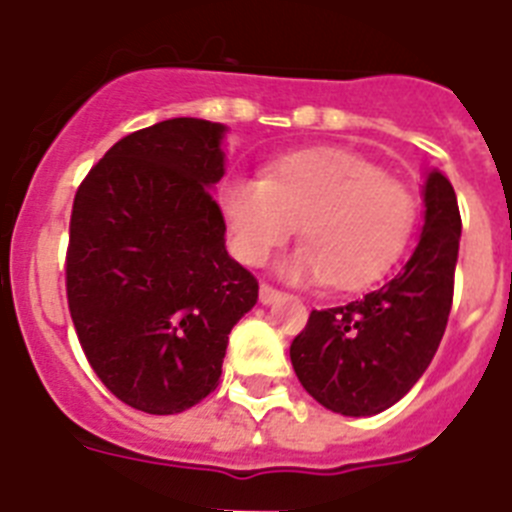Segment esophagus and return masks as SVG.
<instances>
[{"label": "esophagus", "mask_w": 512, "mask_h": 512, "mask_svg": "<svg viewBox=\"0 0 512 512\" xmlns=\"http://www.w3.org/2000/svg\"><path fill=\"white\" fill-rule=\"evenodd\" d=\"M281 296H283L281 289H276V286H270V283H260V302H263V304L278 302Z\"/></svg>", "instance_id": "1"}]
</instances>
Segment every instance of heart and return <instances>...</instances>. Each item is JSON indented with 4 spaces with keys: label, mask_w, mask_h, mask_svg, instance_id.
<instances>
[{
    "label": "heart",
    "mask_w": 512,
    "mask_h": 512,
    "mask_svg": "<svg viewBox=\"0 0 512 512\" xmlns=\"http://www.w3.org/2000/svg\"><path fill=\"white\" fill-rule=\"evenodd\" d=\"M231 249L260 268L299 223L302 247L289 273L359 291L380 281L416 226L411 187L343 148H307L273 158L260 179L231 176L218 190Z\"/></svg>",
    "instance_id": "b5f03b06"
}]
</instances>
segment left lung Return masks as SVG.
Returning <instances> with one entry per match:
<instances>
[{"instance_id":"1","label":"left lung","mask_w":512,"mask_h":512,"mask_svg":"<svg viewBox=\"0 0 512 512\" xmlns=\"http://www.w3.org/2000/svg\"><path fill=\"white\" fill-rule=\"evenodd\" d=\"M424 229L406 268L343 307L312 309L291 341V364L312 398L343 416L390 409L429 367L453 307L461 210L453 184L432 171Z\"/></svg>"}]
</instances>
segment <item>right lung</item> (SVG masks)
I'll return each instance as SVG.
<instances>
[{
    "label": "right lung",
    "mask_w": 512,
    "mask_h": 512,
    "mask_svg": "<svg viewBox=\"0 0 512 512\" xmlns=\"http://www.w3.org/2000/svg\"><path fill=\"white\" fill-rule=\"evenodd\" d=\"M221 135L192 117L132 132L72 203L64 278L77 341L98 380L145 414H179L216 390L231 328L257 302L210 195Z\"/></svg>",
    "instance_id": "1"
}]
</instances>
